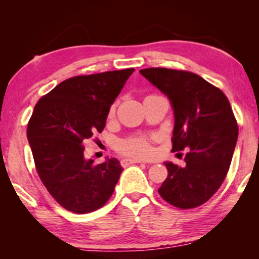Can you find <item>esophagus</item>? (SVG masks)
Masks as SVG:
<instances>
[{
  "label": "esophagus",
  "mask_w": 259,
  "mask_h": 259,
  "mask_svg": "<svg viewBox=\"0 0 259 259\" xmlns=\"http://www.w3.org/2000/svg\"><path fill=\"white\" fill-rule=\"evenodd\" d=\"M134 163H143V161L137 160V159H123L121 161V164L123 166H126L129 164H134Z\"/></svg>",
  "instance_id": "esophagus-1"
}]
</instances>
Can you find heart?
<instances>
[{"label":"heart","instance_id":"obj_1","mask_svg":"<svg viewBox=\"0 0 259 259\" xmlns=\"http://www.w3.org/2000/svg\"><path fill=\"white\" fill-rule=\"evenodd\" d=\"M114 112V106L111 108V113ZM117 148L125 155L147 159L153 154L152 138L147 136H134L125 139H122L117 144Z\"/></svg>","mask_w":259,"mask_h":259}]
</instances>
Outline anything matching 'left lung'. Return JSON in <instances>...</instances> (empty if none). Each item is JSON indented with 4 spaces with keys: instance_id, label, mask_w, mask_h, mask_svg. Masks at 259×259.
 Listing matches in <instances>:
<instances>
[{
    "instance_id": "obj_1",
    "label": "left lung",
    "mask_w": 259,
    "mask_h": 259,
    "mask_svg": "<svg viewBox=\"0 0 259 259\" xmlns=\"http://www.w3.org/2000/svg\"><path fill=\"white\" fill-rule=\"evenodd\" d=\"M171 102L175 113L172 152L187 148L185 166L165 162L168 176L161 198L179 209L207 202L224 182L238 140V122L219 88L187 71L140 69Z\"/></svg>"
}]
</instances>
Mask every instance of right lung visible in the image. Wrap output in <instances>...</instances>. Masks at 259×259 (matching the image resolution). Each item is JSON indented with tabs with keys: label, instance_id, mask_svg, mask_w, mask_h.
<instances>
[{
	"label": "right lung",
	"instance_id": "1",
	"mask_svg": "<svg viewBox=\"0 0 259 259\" xmlns=\"http://www.w3.org/2000/svg\"><path fill=\"white\" fill-rule=\"evenodd\" d=\"M134 68L69 77L34 107L27 138L41 182L61 207L75 213L95 211L111 198L122 166L85 160L87 139L102 133L109 107Z\"/></svg>",
	"mask_w": 259,
	"mask_h": 259
}]
</instances>
